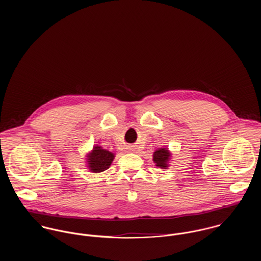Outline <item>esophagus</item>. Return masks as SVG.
<instances>
[{
  "label": "esophagus",
  "mask_w": 261,
  "mask_h": 261,
  "mask_svg": "<svg viewBox=\"0 0 261 261\" xmlns=\"http://www.w3.org/2000/svg\"><path fill=\"white\" fill-rule=\"evenodd\" d=\"M130 149V150H129V151H134V149H133V148H130V149Z\"/></svg>",
  "instance_id": "esophagus-1"
}]
</instances>
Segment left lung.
<instances>
[{
	"mask_svg": "<svg viewBox=\"0 0 261 261\" xmlns=\"http://www.w3.org/2000/svg\"><path fill=\"white\" fill-rule=\"evenodd\" d=\"M171 159V152L167 148L156 149L152 154V161L155 163V166L161 169H167L169 167L168 163Z\"/></svg>",
	"mask_w": 261,
	"mask_h": 261,
	"instance_id": "obj_1",
	"label": "left lung"
}]
</instances>
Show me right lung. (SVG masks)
Segmentation results:
<instances>
[{"label": "right lung", "instance_id": "1", "mask_svg": "<svg viewBox=\"0 0 261 261\" xmlns=\"http://www.w3.org/2000/svg\"><path fill=\"white\" fill-rule=\"evenodd\" d=\"M113 159V152L102 149L100 146H95L87 154V167L92 173H100L110 168Z\"/></svg>", "mask_w": 261, "mask_h": 261}]
</instances>
